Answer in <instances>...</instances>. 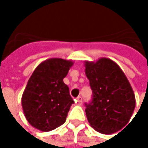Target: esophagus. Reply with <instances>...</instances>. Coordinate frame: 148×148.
Listing matches in <instances>:
<instances>
[{
  "label": "esophagus",
  "mask_w": 148,
  "mask_h": 148,
  "mask_svg": "<svg viewBox=\"0 0 148 148\" xmlns=\"http://www.w3.org/2000/svg\"><path fill=\"white\" fill-rule=\"evenodd\" d=\"M76 102H77L79 105L82 104V98L81 96H79V97H77V98H76Z\"/></svg>",
  "instance_id": "34e87169"
}]
</instances>
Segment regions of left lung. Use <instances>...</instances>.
<instances>
[{"label":"left lung","mask_w":148,"mask_h":148,"mask_svg":"<svg viewBox=\"0 0 148 148\" xmlns=\"http://www.w3.org/2000/svg\"><path fill=\"white\" fill-rule=\"evenodd\" d=\"M85 73L92 90L91 100L85 103L90 126L103 134L123 129L135 108V95L119 66L109 58L86 62Z\"/></svg>","instance_id":"obj_1"}]
</instances>
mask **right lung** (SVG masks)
I'll return each instance as SVG.
<instances>
[{
  "instance_id": "right-lung-1",
  "label": "right lung",
  "mask_w": 148,
  "mask_h": 148,
  "mask_svg": "<svg viewBox=\"0 0 148 148\" xmlns=\"http://www.w3.org/2000/svg\"><path fill=\"white\" fill-rule=\"evenodd\" d=\"M72 66L71 61L50 58L40 64L28 80L22 106L26 120L34 128L50 132L66 122L75 101L63 79Z\"/></svg>"
}]
</instances>
